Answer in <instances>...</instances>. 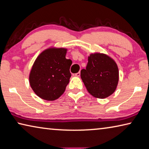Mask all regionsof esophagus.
I'll return each mask as SVG.
<instances>
[{"mask_svg":"<svg viewBox=\"0 0 149 149\" xmlns=\"http://www.w3.org/2000/svg\"><path fill=\"white\" fill-rule=\"evenodd\" d=\"M75 76H76V77H80V72H79L76 73V74H75Z\"/></svg>","mask_w":149,"mask_h":149,"instance_id":"esophagus-1","label":"esophagus"}]
</instances>
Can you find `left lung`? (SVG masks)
Listing matches in <instances>:
<instances>
[{
	"instance_id": "obj_1",
	"label": "left lung",
	"mask_w": 149,
	"mask_h": 149,
	"mask_svg": "<svg viewBox=\"0 0 149 149\" xmlns=\"http://www.w3.org/2000/svg\"><path fill=\"white\" fill-rule=\"evenodd\" d=\"M80 77L91 95L104 99L115 92L119 80L118 68L114 60L107 55L91 54L86 68L80 71Z\"/></svg>"
}]
</instances>
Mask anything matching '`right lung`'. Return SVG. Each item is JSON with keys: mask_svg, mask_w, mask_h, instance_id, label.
<instances>
[{"mask_svg": "<svg viewBox=\"0 0 149 149\" xmlns=\"http://www.w3.org/2000/svg\"><path fill=\"white\" fill-rule=\"evenodd\" d=\"M67 49L49 48L39 54L29 74V84L36 95L54 101L64 93L71 74L70 59L65 57Z\"/></svg>", "mask_w": 149, "mask_h": 149, "instance_id": "1", "label": "right lung"}]
</instances>
